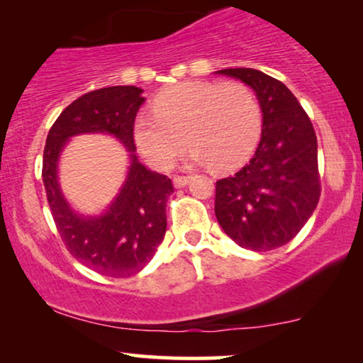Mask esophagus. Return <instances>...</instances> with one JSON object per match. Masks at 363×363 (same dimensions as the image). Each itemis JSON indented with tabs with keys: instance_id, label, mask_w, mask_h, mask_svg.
Instances as JSON below:
<instances>
[{
	"instance_id": "obj_1",
	"label": "esophagus",
	"mask_w": 363,
	"mask_h": 363,
	"mask_svg": "<svg viewBox=\"0 0 363 363\" xmlns=\"http://www.w3.org/2000/svg\"><path fill=\"white\" fill-rule=\"evenodd\" d=\"M189 181H191L189 176H176L172 179L174 187H176V189H181V187L187 186V184H189Z\"/></svg>"
}]
</instances>
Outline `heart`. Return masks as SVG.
<instances>
[{
    "instance_id": "1",
    "label": "heart",
    "mask_w": 363,
    "mask_h": 363,
    "mask_svg": "<svg viewBox=\"0 0 363 363\" xmlns=\"http://www.w3.org/2000/svg\"><path fill=\"white\" fill-rule=\"evenodd\" d=\"M152 116H138L133 139L149 166L171 167L186 143L187 161L229 171L247 161L262 134L257 96L240 81H186L152 99ZM186 139H184V136Z\"/></svg>"
}]
</instances>
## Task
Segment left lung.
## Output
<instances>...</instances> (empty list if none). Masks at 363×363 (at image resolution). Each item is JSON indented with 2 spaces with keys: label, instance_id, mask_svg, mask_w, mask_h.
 Returning a JSON list of instances; mask_svg holds the SVG:
<instances>
[{
  "label": "left lung",
  "instance_id": "obj_1",
  "mask_svg": "<svg viewBox=\"0 0 363 363\" xmlns=\"http://www.w3.org/2000/svg\"><path fill=\"white\" fill-rule=\"evenodd\" d=\"M250 86L262 109V134L254 157L234 176L216 182V217L240 247H282L311 219L320 197L317 136L286 84L250 67L220 69Z\"/></svg>",
  "mask_w": 363,
  "mask_h": 363
}]
</instances>
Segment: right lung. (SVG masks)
Listing matches in <instances>:
<instances>
[{"instance_id": "add662e5", "label": "right lung", "mask_w": 363, "mask_h": 363, "mask_svg": "<svg viewBox=\"0 0 363 363\" xmlns=\"http://www.w3.org/2000/svg\"><path fill=\"white\" fill-rule=\"evenodd\" d=\"M143 89L111 86L77 98L51 125L43 154V182L56 229L72 257L108 277L138 274L154 257L166 234V204L171 179L138 161L133 124ZM111 133L132 152V166L120 194L101 216L70 209L57 182V161L65 143L77 133Z\"/></svg>"}]
</instances>
